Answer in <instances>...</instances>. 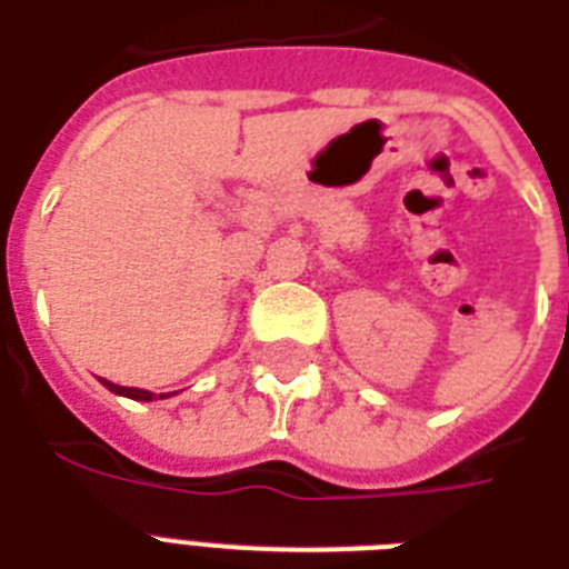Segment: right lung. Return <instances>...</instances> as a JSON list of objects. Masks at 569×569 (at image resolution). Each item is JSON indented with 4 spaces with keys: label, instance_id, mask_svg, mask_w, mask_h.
<instances>
[{
    "label": "right lung",
    "instance_id": "add662e5",
    "mask_svg": "<svg viewBox=\"0 0 569 569\" xmlns=\"http://www.w3.org/2000/svg\"><path fill=\"white\" fill-rule=\"evenodd\" d=\"M102 387H109L114 396H127V398H136V401H153V392H147V389H138V387H120V383H111V380L100 378ZM171 396V392H168ZM164 398V396H159Z\"/></svg>",
    "mask_w": 569,
    "mask_h": 569
}]
</instances>
